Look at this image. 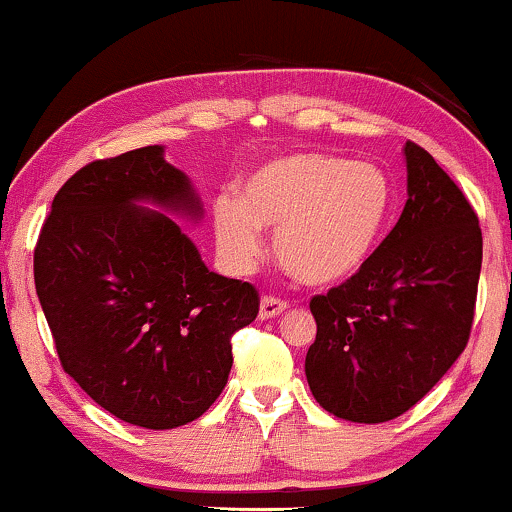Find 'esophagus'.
<instances>
[{
  "mask_svg": "<svg viewBox=\"0 0 512 512\" xmlns=\"http://www.w3.org/2000/svg\"><path fill=\"white\" fill-rule=\"evenodd\" d=\"M285 311H287V301L275 299V296H263L261 306H258V318L270 320V318H277V315Z\"/></svg>",
  "mask_w": 512,
  "mask_h": 512,
  "instance_id": "obj_1",
  "label": "esophagus"
}]
</instances>
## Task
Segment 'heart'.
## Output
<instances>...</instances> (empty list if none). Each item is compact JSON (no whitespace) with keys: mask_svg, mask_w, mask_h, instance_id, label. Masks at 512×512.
I'll use <instances>...</instances> for the list:
<instances>
[{"mask_svg":"<svg viewBox=\"0 0 512 512\" xmlns=\"http://www.w3.org/2000/svg\"><path fill=\"white\" fill-rule=\"evenodd\" d=\"M394 211V185L380 166L330 154H292L258 166L244 197L220 194L213 230L225 263L249 273L275 230V254L304 285L332 287L361 270Z\"/></svg>","mask_w":512,"mask_h":512,"instance_id":"b5f03b06","label":"heart"}]
</instances>
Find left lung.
I'll return each mask as SVG.
<instances>
[{"label":"left lung","mask_w":512,"mask_h":512,"mask_svg":"<svg viewBox=\"0 0 512 512\" xmlns=\"http://www.w3.org/2000/svg\"><path fill=\"white\" fill-rule=\"evenodd\" d=\"M403 159L399 223L351 280L311 301L308 387L327 413L365 425L399 418L456 363L482 270V230L456 182L418 144Z\"/></svg>","instance_id":"8db88e82"}]
</instances>
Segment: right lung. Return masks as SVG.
<instances>
[{"instance_id":"obj_1","label":"right lung","mask_w":512,"mask_h":512,"mask_svg":"<svg viewBox=\"0 0 512 512\" xmlns=\"http://www.w3.org/2000/svg\"><path fill=\"white\" fill-rule=\"evenodd\" d=\"M163 154L154 144L80 168L35 246L37 299L63 370L144 430H173L213 406L230 337L258 313L256 289L208 270L175 220L197 225L204 204Z\"/></svg>"}]
</instances>
